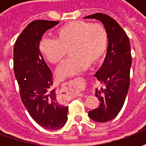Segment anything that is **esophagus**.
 Instances as JSON below:
<instances>
[{
	"label": "esophagus",
	"instance_id": "esophagus-1",
	"mask_svg": "<svg viewBox=\"0 0 146 146\" xmlns=\"http://www.w3.org/2000/svg\"><path fill=\"white\" fill-rule=\"evenodd\" d=\"M76 95H77V94H76Z\"/></svg>",
	"mask_w": 146,
	"mask_h": 146
}]
</instances>
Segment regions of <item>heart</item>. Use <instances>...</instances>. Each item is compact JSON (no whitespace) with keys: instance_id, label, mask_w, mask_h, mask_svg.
<instances>
[{"instance_id":"1","label":"heart","mask_w":146,"mask_h":146,"mask_svg":"<svg viewBox=\"0 0 146 146\" xmlns=\"http://www.w3.org/2000/svg\"><path fill=\"white\" fill-rule=\"evenodd\" d=\"M55 39L44 38L39 49L43 57L52 64L62 62L71 51L72 57L57 70L59 79H66L81 73L101 60L106 51L109 36L102 23L73 21L61 27L55 33Z\"/></svg>"}]
</instances>
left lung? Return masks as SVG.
Masks as SVG:
<instances>
[{
  "label": "left lung",
  "instance_id": "left-lung-1",
  "mask_svg": "<svg viewBox=\"0 0 146 146\" xmlns=\"http://www.w3.org/2000/svg\"><path fill=\"white\" fill-rule=\"evenodd\" d=\"M84 19L101 21L109 36L107 53L95 76L105 86L96 89L95 96L100 105L89 111V117L95 122L106 123L114 119L122 109L130 85L131 54L129 38L121 27L108 15L95 13Z\"/></svg>",
  "mask_w": 146,
  "mask_h": 146
}]
</instances>
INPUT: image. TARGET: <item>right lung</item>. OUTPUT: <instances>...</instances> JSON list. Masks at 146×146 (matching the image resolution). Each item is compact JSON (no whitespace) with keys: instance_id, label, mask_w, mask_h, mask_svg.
Segmentation results:
<instances>
[{"instance_id":"1","label":"right lung","mask_w":146,"mask_h":146,"mask_svg":"<svg viewBox=\"0 0 146 146\" xmlns=\"http://www.w3.org/2000/svg\"><path fill=\"white\" fill-rule=\"evenodd\" d=\"M59 22L35 20L21 33L14 45V73L21 99L30 116L48 130L62 128L67 121L68 107L58 104L52 89L51 70L40 52L43 34Z\"/></svg>"}]
</instances>
